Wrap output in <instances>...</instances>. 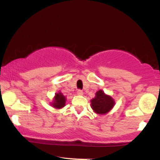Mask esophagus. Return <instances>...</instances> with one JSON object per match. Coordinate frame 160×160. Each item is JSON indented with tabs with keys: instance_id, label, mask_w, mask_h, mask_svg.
Masks as SVG:
<instances>
[{
	"instance_id": "obj_1",
	"label": "esophagus",
	"mask_w": 160,
	"mask_h": 160,
	"mask_svg": "<svg viewBox=\"0 0 160 160\" xmlns=\"http://www.w3.org/2000/svg\"><path fill=\"white\" fill-rule=\"evenodd\" d=\"M77 93H78V95H82L83 92H82V91L81 90V89H78V92H77Z\"/></svg>"
}]
</instances>
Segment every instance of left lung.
<instances>
[{
    "label": "left lung",
    "mask_w": 160,
    "mask_h": 160,
    "mask_svg": "<svg viewBox=\"0 0 160 160\" xmlns=\"http://www.w3.org/2000/svg\"><path fill=\"white\" fill-rule=\"evenodd\" d=\"M115 104V102L111 96L106 95L104 91L98 90L95 93L94 98L91 100V107L98 114L108 113Z\"/></svg>",
    "instance_id": "8db88e82"
}]
</instances>
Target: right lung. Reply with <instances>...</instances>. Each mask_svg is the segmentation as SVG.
<instances>
[{
    "mask_svg": "<svg viewBox=\"0 0 160 160\" xmlns=\"http://www.w3.org/2000/svg\"><path fill=\"white\" fill-rule=\"evenodd\" d=\"M66 102V98L65 97L62 95V92H58L56 93L55 95L54 99H53V102H52V106L53 108H57V109H61L62 108L65 107Z\"/></svg>",
    "mask_w": 160,
    "mask_h": 160,
    "instance_id": "right-lung-1",
    "label": "right lung"
}]
</instances>
